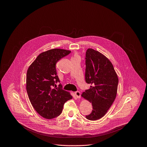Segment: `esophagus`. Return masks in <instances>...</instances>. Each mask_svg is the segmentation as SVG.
Masks as SVG:
<instances>
[{
    "mask_svg": "<svg viewBox=\"0 0 147 147\" xmlns=\"http://www.w3.org/2000/svg\"><path fill=\"white\" fill-rule=\"evenodd\" d=\"M75 95L77 96V98H81V92L80 91H76L75 92Z\"/></svg>",
    "mask_w": 147,
    "mask_h": 147,
    "instance_id": "1",
    "label": "esophagus"
}]
</instances>
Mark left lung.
<instances>
[{"label":"left lung","mask_w":147,"mask_h":147,"mask_svg":"<svg viewBox=\"0 0 147 147\" xmlns=\"http://www.w3.org/2000/svg\"><path fill=\"white\" fill-rule=\"evenodd\" d=\"M86 65V81L91 86L81 96L88 99L92 105V111L86 118L96 120L107 113L114 102L119 80L110 60L96 51L87 50Z\"/></svg>","instance_id":"8db88e82"}]
</instances>
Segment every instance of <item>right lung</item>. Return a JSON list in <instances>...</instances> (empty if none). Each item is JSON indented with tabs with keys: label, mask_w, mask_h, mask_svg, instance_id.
<instances>
[{
	"label": "right lung",
	"mask_w": 147,
	"mask_h": 147,
	"mask_svg": "<svg viewBox=\"0 0 147 147\" xmlns=\"http://www.w3.org/2000/svg\"><path fill=\"white\" fill-rule=\"evenodd\" d=\"M70 51L53 49L39 54L27 72V92L32 107L41 116L51 119L59 116L65 103L72 99L63 90L57 75L56 64Z\"/></svg>",
	"instance_id": "add662e5"
}]
</instances>
